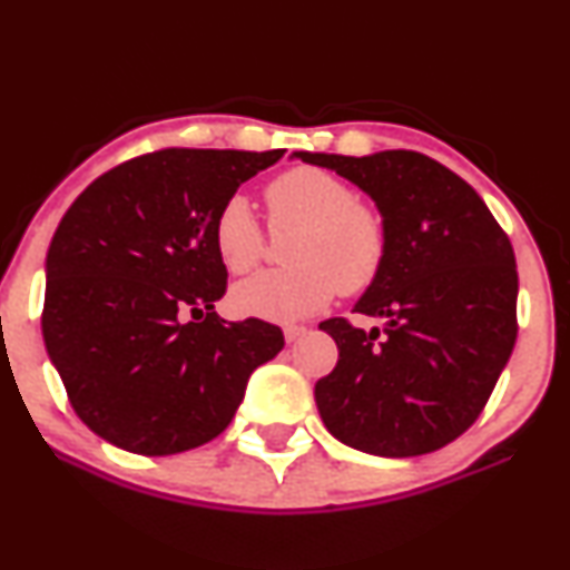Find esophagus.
<instances>
[{
    "mask_svg": "<svg viewBox=\"0 0 570 570\" xmlns=\"http://www.w3.org/2000/svg\"><path fill=\"white\" fill-rule=\"evenodd\" d=\"M305 335H307L305 326H286V330H284L286 343H297V340H299V337H305Z\"/></svg>",
    "mask_w": 570,
    "mask_h": 570,
    "instance_id": "1",
    "label": "esophagus"
}]
</instances>
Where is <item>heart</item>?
Listing matches in <instances>:
<instances>
[{
	"mask_svg": "<svg viewBox=\"0 0 570 570\" xmlns=\"http://www.w3.org/2000/svg\"><path fill=\"white\" fill-rule=\"evenodd\" d=\"M273 230H292L289 267L265 271L233 286L230 305L248 318L294 324L330 305L337 289L358 294L381 278L389 259V227L348 181L324 168L297 166L265 189ZM214 248L230 273L259 263L265 233L244 195H233L214 217Z\"/></svg>",
	"mask_w": 570,
	"mask_h": 570,
	"instance_id": "heart-1",
	"label": "heart"
}]
</instances>
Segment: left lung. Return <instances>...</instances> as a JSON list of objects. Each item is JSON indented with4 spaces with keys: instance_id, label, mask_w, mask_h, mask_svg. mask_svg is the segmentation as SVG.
I'll use <instances>...</instances> for the list:
<instances>
[{
    "instance_id": "1",
    "label": "left lung",
    "mask_w": 570,
    "mask_h": 570,
    "mask_svg": "<svg viewBox=\"0 0 570 570\" xmlns=\"http://www.w3.org/2000/svg\"><path fill=\"white\" fill-rule=\"evenodd\" d=\"M375 200L389 227L381 278L353 311L385 318L358 330L318 324L337 343L316 383L324 426L383 458L434 453L480 417L517 340V265L509 235L472 185L412 149L345 158L294 153Z\"/></svg>"
}]
</instances>
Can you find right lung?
<instances>
[{"label":"right lung","instance_id":"obj_1","mask_svg":"<svg viewBox=\"0 0 570 570\" xmlns=\"http://www.w3.org/2000/svg\"><path fill=\"white\" fill-rule=\"evenodd\" d=\"M284 149H160L69 206L45 259L42 337L71 407L101 440L174 455L230 426L278 326L217 316L227 267L214 217Z\"/></svg>","mask_w":570,"mask_h":570}]
</instances>
